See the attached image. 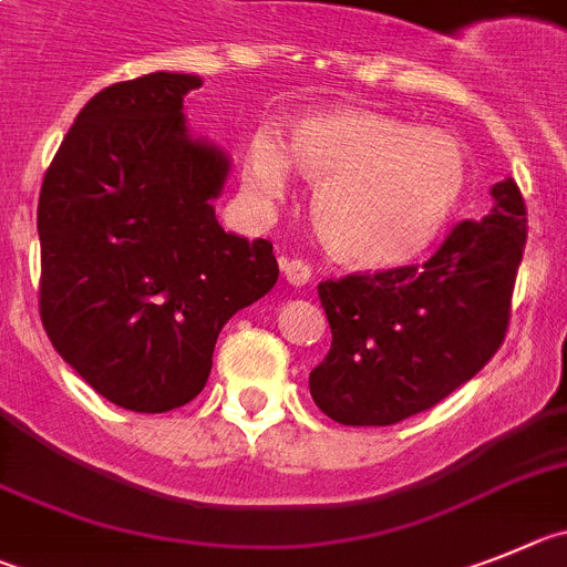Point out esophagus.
<instances>
[{"mask_svg":"<svg viewBox=\"0 0 567 567\" xmlns=\"http://www.w3.org/2000/svg\"><path fill=\"white\" fill-rule=\"evenodd\" d=\"M282 274L290 285H296V288L308 285L310 277H313V271H310V266L305 262V259H288V257L282 259Z\"/></svg>","mask_w":567,"mask_h":567,"instance_id":"34e87169","label":"esophagus"}]
</instances>
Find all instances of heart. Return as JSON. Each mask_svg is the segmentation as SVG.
<instances>
[{"label":"heart","instance_id":"obj_1","mask_svg":"<svg viewBox=\"0 0 567 567\" xmlns=\"http://www.w3.org/2000/svg\"><path fill=\"white\" fill-rule=\"evenodd\" d=\"M293 164L319 184L321 240L361 268H394L425 254L467 187V153L456 136L363 109L296 116L288 142L268 125L254 128L243 187L254 200H279Z\"/></svg>","mask_w":567,"mask_h":567}]
</instances>
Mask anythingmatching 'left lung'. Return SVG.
I'll use <instances>...</instances> for the list:
<instances>
[{
  "label": "left lung",
  "mask_w": 567,
  "mask_h": 567,
  "mask_svg": "<svg viewBox=\"0 0 567 567\" xmlns=\"http://www.w3.org/2000/svg\"><path fill=\"white\" fill-rule=\"evenodd\" d=\"M492 209L462 220L422 266L319 285L330 352L310 372L313 403L341 425H394L484 369L509 327L526 248V204L512 178Z\"/></svg>",
  "instance_id": "left-lung-1"
}]
</instances>
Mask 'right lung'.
Masks as SVG:
<instances>
[{
    "instance_id": "obj_1",
    "label": "right lung",
    "mask_w": 567,
    "mask_h": 567,
    "mask_svg": "<svg viewBox=\"0 0 567 567\" xmlns=\"http://www.w3.org/2000/svg\"><path fill=\"white\" fill-rule=\"evenodd\" d=\"M198 75L151 72L94 94L39 198L41 321L97 394L164 414L200 394L220 330L277 285L274 246L224 231L231 158L195 140Z\"/></svg>"
}]
</instances>
